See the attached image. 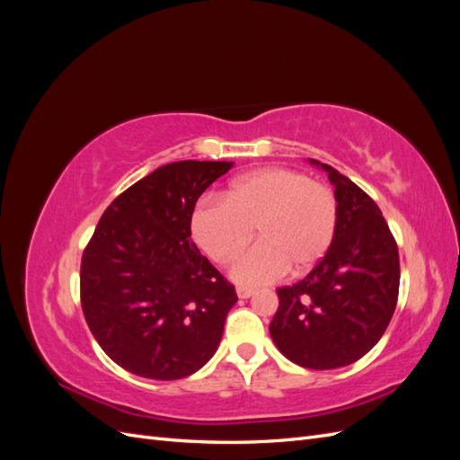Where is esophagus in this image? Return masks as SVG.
Here are the masks:
<instances>
[{"label":"esophagus","instance_id":"obj_1","mask_svg":"<svg viewBox=\"0 0 460 460\" xmlns=\"http://www.w3.org/2000/svg\"><path fill=\"white\" fill-rule=\"evenodd\" d=\"M255 294V289H252V288H238V297L240 299H247V297H252Z\"/></svg>","mask_w":460,"mask_h":460}]
</instances>
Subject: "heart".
<instances>
[{
  "instance_id": "heart-1",
  "label": "heart",
  "mask_w": 460,
  "mask_h": 460,
  "mask_svg": "<svg viewBox=\"0 0 460 460\" xmlns=\"http://www.w3.org/2000/svg\"><path fill=\"white\" fill-rule=\"evenodd\" d=\"M340 207L333 190L305 172L270 166L240 176L222 193L193 207L190 228L205 255L230 262L240 284L259 286L313 269L326 257L338 232Z\"/></svg>"
}]
</instances>
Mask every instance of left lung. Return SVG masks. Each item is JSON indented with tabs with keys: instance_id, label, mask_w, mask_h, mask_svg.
<instances>
[{
	"instance_id": "1",
	"label": "left lung",
	"mask_w": 460,
	"mask_h": 460,
	"mask_svg": "<svg viewBox=\"0 0 460 460\" xmlns=\"http://www.w3.org/2000/svg\"><path fill=\"white\" fill-rule=\"evenodd\" d=\"M311 163L336 186L338 232L303 280L276 289L280 305L269 330L291 363L332 370L365 357L384 336L399 296V249L368 193L330 164Z\"/></svg>"
}]
</instances>
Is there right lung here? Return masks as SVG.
<instances>
[{
	"label": "right lung",
	"instance_id": "add662e5",
	"mask_svg": "<svg viewBox=\"0 0 460 460\" xmlns=\"http://www.w3.org/2000/svg\"><path fill=\"white\" fill-rule=\"evenodd\" d=\"M226 161H178L137 180L97 222L80 264V303L102 349L151 380H180L217 351L234 286L191 242L201 193Z\"/></svg>",
	"mask_w": 460,
	"mask_h": 460
}]
</instances>
